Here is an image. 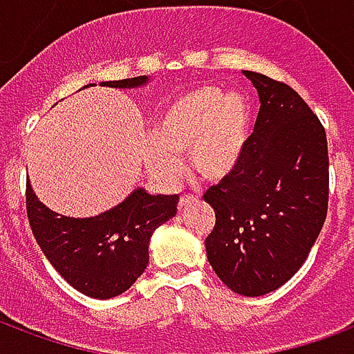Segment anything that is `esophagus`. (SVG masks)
<instances>
[{
    "label": "esophagus",
    "instance_id": "esophagus-1",
    "mask_svg": "<svg viewBox=\"0 0 354 354\" xmlns=\"http://www.w3.org/2000/svg\"><path fill=\"white\" fill-rule=\"evenodd\" d=\"M195 201H197L195 195H182V197H180V210H182V208H187L192 203H195Z\"/></svg>",
    "mask_w": 354,
    "mask_h": 354
}]
</instances>
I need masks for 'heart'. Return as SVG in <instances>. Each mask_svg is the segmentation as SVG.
<instances>
[{
    "mask_svg": "<svg viewBox=\"0 0 354 354\" xmlns=\"http://www.w3.org/2000/svg\"><path fill=\"white\" fill-rule=\"evenodd\" d=\"M252 134V109L243 94L207 87L187 91L162 109L153 138L144 149L149 174L174 184L182 174L180 157L208 182H222L243 162Z\"/></svg>",
    "mask_w": 354,
    "mask_h": 354,
    "instance_id": "heart-1",
    "label": "heart"
}]
</instances>
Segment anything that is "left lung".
I'll use <instances>...</instances> for the list:
<instances>
[{
  "mask_svg": "<svg viewBox=\"0 0 354 354\" xmlns=\"http://www.w3.org/2000/svg\"><path fill=\"white\" fill-rule=\"evenodd\" d=\"M243 73L258 91L260 113L239 169L203 195L216 214L205 246L227 288L258 297L297 273L324 225L328 144L294 88Z\"/></svg>",
  "mask_w": 354,
  "mask_h": 354,
  "instance_id": "obj_1",
  "label": "left lung"
}]
</instances>
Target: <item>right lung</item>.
Listing matches in <instances>:
<instances>
[{
    "instance_id": "add662e5",
    "label": "right lung",
    "mask_w": 354,
    "mask_h": 354,
    "mask_svg": "<svg viewBox=\"0 0 354 354\" xmlns=\"http://www.w3.org/2000/svg\"><path fill=\"white\" fill-rule=\"evenodd\" d=\"M146 83L147 75H140L100 85L136 88ZM178 199V195H149L138 187L102 214L70 218L45 207L30 180L26 182L28 220L37 245L66 282L94 299L123 294L144 273L149 239L159 225L176 216Z\"/></svg>"
}]
</instances>
